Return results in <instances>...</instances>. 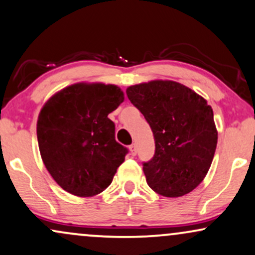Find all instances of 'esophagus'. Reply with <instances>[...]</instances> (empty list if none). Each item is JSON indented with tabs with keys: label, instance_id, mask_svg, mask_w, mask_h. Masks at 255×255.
Listing matches in <instances>:
<instances>
[{
	"label": "esophagus",
	"instance_id": "34e87169",
	"mask_svg": "<svg viewBox=\"0 0 255 255\" xmlns=\"http://www.w3.org/2000/svg\"><path fill=\"white\" fill-rule=\"evenodd\" d=\"M130 152H131V155L132 156H134L137 153V145L136 144H131L130 145Z\"/></svg>",
	"mask_w": 255,
	"mask_h": 255
}]
</instances>
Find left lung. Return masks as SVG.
I'll use <instances>...</instances> for the list:
<instances>
[{
  "label": "left lung",
  "instance_id": "obj_1",
  "mask_svg": "<svg viewBox=\"0 0 255 255\" xmlns=\"http://www.w3.org/2000/svg\"><path fill=\"white\" fill-rule=\"evenodd\" d=\"M127 94L155 138V155L143 163L146 183L165 197L193 191L206 177L218 144L214 115L207 100L171 80L133 85Z\"/></svg>",
  "mask_w": 255,
  "mask_h": 255
}]
</instances>
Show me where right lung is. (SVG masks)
Segmentation results:
<instances>
[{"label":"right lung","mask_w":255,"mask_h":255,"mask_svg":"<svg viewBox=\"0 0 255 255\" xmlns=\"http://www.w3.org/2000/svg\"><path fill=\"white\" fill-rule=\"evenodd\" d=\"M123 102L124 93L116 85L79 83L59 91L41 109V158L67 193L90 197L111 184L128 149L116 140L108 116Z\"/></svg>","instance_id":"obj_1"}]
</instances>
